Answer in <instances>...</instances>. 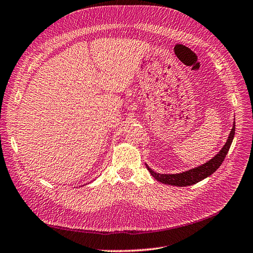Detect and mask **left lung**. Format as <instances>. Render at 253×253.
Wrapping results in <instances>:
<instances>
[{
	"label": "left lung",
	"mask_w": 253,
	"mask_h": 253,
	"mask_svg": "<svg viewBox=\"0 0 253 253\" xmlns=\"http://www.w3.org/2000/svg\"><path fill=\"white\" fill-rule=\"evenodd\" d=\"M234 133H235V123H233L232 129L229 133V136L227 138L226 144L223 146V148L219 150V152L216 154V156H214L212 159L206 162L205 164H202L201 166L184 171V172L175 173V174H161V173H157L156 171H153L151 168H149L147 164H146V167H147L150 174L156 178L157 181L163 184L184 187V186H190L195 183H199L200 181L204 180V178H206L213 172H215L216 169L222 165V163L226 158L228 151H229V148L234 137Z\"/></svg>",
	"instance_id": "1"
}]
</instances>
